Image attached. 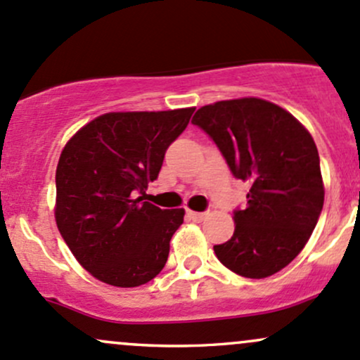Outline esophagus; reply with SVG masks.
<instances>
[{"instance_id": "1", "label": "esophagus", "mask_w": 360, "mask_h": 360, "mask_svg": "<svg viewBox=\"0 0 360 360\" xmlns=\"http://www.w3.org/2000/svg\"><path fill=\"white\" fill-rule=\"evenodd\" d=\"M187 216L192 221H202L206 218V212H195V211H187Z\"/></svg>"}]
</instances>
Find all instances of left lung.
<instances>
[{
    "instance_id": "left-lung-1",
    "label": "left lung",
    "mask_w": 360,
    "mask_h": 360,
    "mask_svg": "<svg viewBox=\"0 0 360 360\" xmlns=\"http://www.w3.org/2000/svg\"><path fill=\"white\" fill-rule=\"evenodd\" d=\"M192 123L218 146L235 179L250 185L247 206L233 211V237L214 245L216 257L240 276H271L299 256L323 211L311 134L283 108L257 98L207 104Z\"/></svg>"
}]
</instances>
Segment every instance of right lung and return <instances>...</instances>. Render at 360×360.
Wrapping results in <instances>:
<instances>
[{"label":"right lung","instance_id":"add662e5","mask_svg":"<svg viewBox=\"0 0 360 360\" xmlns=\"http://www.w3.org/2000/svg\"><path fill=\"white\" fill-rule=\"evenodd\" d=\"M194 110L101 115L61 150L58 230L77 261L104 283L139 287L165 268L185 211L161 210L144 195Z\"/></svg>","mask_w":360,"mask_h":360}]
</instances>
